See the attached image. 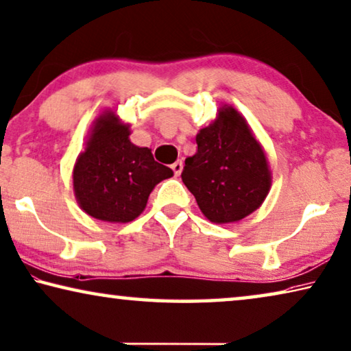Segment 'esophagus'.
I'll use <instances>...</instances> for the list:
<instances>
[{
    "instance_id": "1",
    "label": "esophagus",
    "mask_w": 351,
    "mask_h": 351,
    "mask_svg": "<svg viewBox=\"0 0 351 351\" xmlns=\"http://www.w3.org/2000/svg\"><path fill=\"white\" fill-rule=\"evenodd\" d=\"M171 170H173V173L176 176H180L181 171H182V162H181V160H176L175 164H171Z\"/></svg>"
}]
</instances>
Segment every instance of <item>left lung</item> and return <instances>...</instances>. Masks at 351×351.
Masks as SVG:
<instances>
[{"label":"left lung","mask_w":351,"mask_h":351,"mask_svg":"<svg viewBox=\"0 0 351 351\" xmlns=\"http://www.w3.org/2000/svg\"><path fill=\"white\" fill-rule=\"evenodd\" d=\"M197 145L181 178L206 219L232 223L263 204L270 189L269 164L234 108L223 106L217 120L198 132Z\"/></svg>","instance_id":"obj_1"}]
</instances>
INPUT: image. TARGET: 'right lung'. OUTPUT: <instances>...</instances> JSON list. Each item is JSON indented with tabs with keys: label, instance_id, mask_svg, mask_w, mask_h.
<instances>
[{
	"label": "right lung",
	"instance_id": "1",
	"mask_svg": "<svg viewBox=\"0 0 351 351\" xmlns=\"http://www.w3.org/2000/svg\"><path fill=\"white\" fill-rule=\"evenodd\" d=\"M170 176L171 169L156 162L152 149L131 143L130 126L108 110L76 160L73 187L81 209L93 219L128 223L145 209L154 186Z\"/></svg>",
	"mask_w": 351,
	"mask_h": 351
}]
</instances>
